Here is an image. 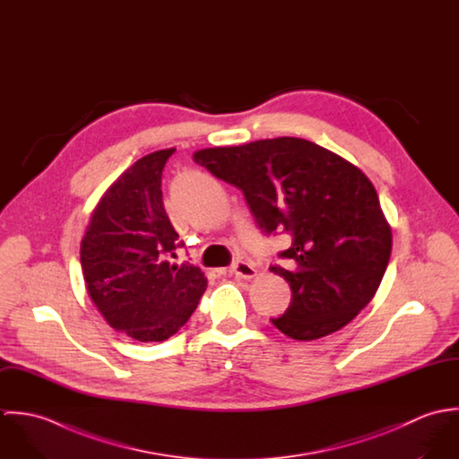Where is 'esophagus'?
<instances>
[{
	"label": "esophagus",
	"mask_w": 459,
	"mask_h": 459,
	"mask_svg": "<svg viewBox=\"0 0 459 459\" xmlns=\"http://www.w3.org/2000/svg\"><path fill=\"white\" fill-rule=\"evenodd\" d=\"M230 273H235L237 277H244V279H253L256 277L258 270L251 263L238 260L230 266Z\"/></svg>",
	"instance_id": "34e87169"
}]
</instances>
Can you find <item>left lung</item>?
Masks as SVG:
<instances>
[{
  "mask_svg": "<svg viewBox=\"0 0 459 459\" xmlns=\"http://www.w3.org/2000/svg\"><path fill=\"white\" fill-rule=\"evenodd\" d=\"M242 189L266 233L291 235L284 264L291 302L272 324L297 341L348 325L375 297L393 251V231L371 180L351 162L300 137L203 148L193 155Z\"/></svg>",
  "mask_w": 459,
  "mask_h": 459,
  "instance_id": "8db88e82",
  "label": "left lung"
}]
</instances>
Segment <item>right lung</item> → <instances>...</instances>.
I'll use <instances>...</instances> for the list:
<instances>
[{
	"instance_id": "obj_1",
	"label": "right lung",
	"mask_w": 459,
	"mask_h": 459,
	"mask_svg": "<svg viewBox=\"0 0 459 459\" xmlns=\"http://www.w3.org/2000/svg\"><path fill=\"white\" fill-rule=\"evenodd\" d=\"M175 148L135 160L100 197L81 240L88 295L129 337L166 341L184 327L206 290L195 264H177L178 233L164 210L160 178Z\"/></svg>"
}]
</instances>
